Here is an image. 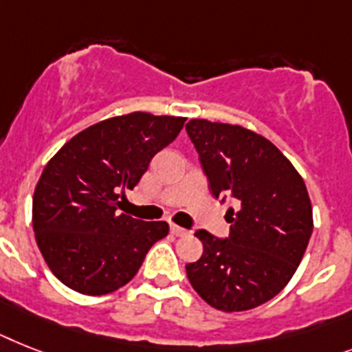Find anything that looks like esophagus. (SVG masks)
Here are the masks:
<instances>
[{"label":"esophagus","mask_w":352,"mask_h":352,"mask_svg":"<svg viewBox=\"0 0 352 352\" xmlns=\"http://www.w3.org/2000/svg\"><path fill=\"white\" fill-rule=\"evenodd\" d=\"M170 234L182 237V235H187L188 230H185V228H182V226H178V225H170Z\"/></svg>","instance_id":"esophagus-1"}]
</instances>
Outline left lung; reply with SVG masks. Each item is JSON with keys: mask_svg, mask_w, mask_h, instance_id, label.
<instances>
[{"mask_svg": "<svg viewBox=\"0 0 352 352\" xmlns=\"http://www.w3.org/2000/svg\"><path fill=\"white\" fill-rule=\"evenodd\" d=\"M185 129L212 196L237 201V210L226 212L228 237L194 234L203 243V255L185 266L188 280L221 311L261 306L289 283L311 237L313 210L304 179L254 131L196 118Z\"/></svg>", "mask_w": 352, "mask_h": 352, "instance_id": "1", "label": "left lung"}]
</instances>
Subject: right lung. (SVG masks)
<instances>
[{
  "instance_id": "add662e5",
  "label": "right lung",
  "mask_w": 352,
  "mask_h": 352,
  "mask_svg": "<svg viewBox=\"0 0 352 352\" xmlns=\"http://www.w3.org/2000/svg\"><path fill=\"white\" fill-rule=\"evenodd\" d=\"M185 120L142 111L107 118L75 135L48 162L34 192L32 221L41 254L65 286L84 295L115 292L169 234L165 221H140L117 207Z\"/></svg>"
}]
</instances>
